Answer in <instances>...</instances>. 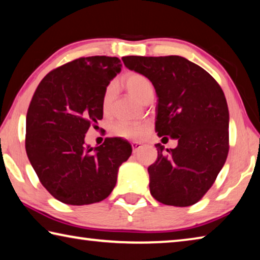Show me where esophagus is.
<instances>
[{
  "label": "esophagus",
  "mask_w": 260,
  "mask_h": 260,
  "mask_svg": "<svg viewBox=\"0 0 260 260\" xmlns=\"http://www.w3.org/2000/svg\"><path fill=\"white\" fill-rule=\"evenodd\" d=\"M141 147H142V143H141V142H133V143H132V148H133V152L138 151Z\"/></svg>",
  "instance_id": "obj_1"
}]
</instances>
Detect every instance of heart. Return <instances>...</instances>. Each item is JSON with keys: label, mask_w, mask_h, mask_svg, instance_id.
I'll return each instance as SVG.
<instances>
[{"label": "heart", "mask_w": 260, "mask_h": 260, "mask_svg": "<svg viewBox=\"0 0 260 260\" xmlns=\"http://www.w3.org/2000/svg\"><path fill=\"white\" fill-rule=\"evenodd\" d=\"M122 82L128 90V93L135 98L140 102L143 103L149 95L153 94V89L150 81L140 73H128L122 79ZM114 96V88L110 86L105 90L103 96V109L104 111H108L109 108L111 107V103ZM116 132L118 135L124 136L127 139H138L143 135L146 132V126L143 125H132L126 124V122H120L116 126Z\"/></svg>", "instance_id": "1"}]
</instances>
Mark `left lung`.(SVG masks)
Here are the masks:
<instances>
[{
	"label": "left lung",
	"mask_w": 260,
	"mask_h": 260,
	"mask_svg": "<svg viewBox=\"0 0 260 260\" xmlns=\"http://www.w3.org/2000/svg\"><path fill=\"white\" fill-rule=\"evenodd\" d=\"M122 61L155 87L158 136L178 140L167 155L156 144L157 160L148 167L152 197L181 208L197 203L225 165L230 149L222 89L204 69L181 56H126Z\"/></svg>",
	"instance_id": "1"
}]
</instances>
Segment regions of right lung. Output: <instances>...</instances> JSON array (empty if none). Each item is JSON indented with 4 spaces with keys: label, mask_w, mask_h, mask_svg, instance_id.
Here are the masks:
<instances>
[{
    "label": "right lung",
    "mask_w": 260,
    "mask_h": 260,
    "mask_svg": "<svg viewBox=\"0 0 260 260\" xmlns=\"http://www.w3.org/2000/svg\"><path fill=\"white\" fill-rule=\"evenodd\" d=\"M121 71L117 57H82L47 74L26 116V153L42 186L69 205L98 203L111 193L118 171L132 153L120 138L100 147L85 143L103 118V96Z\"/></svg>",
    "instance_id": "1"
}]
</instances>
